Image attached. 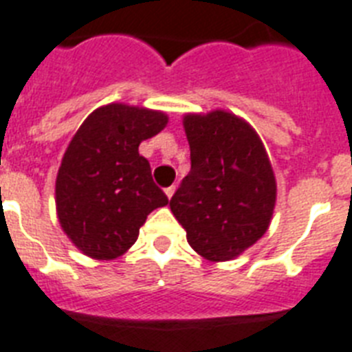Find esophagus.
I'll list each match as a JSON object with an SVG mask.
<instances>
[{
	"label": "esophagus",
	"mask_w": 352,
	"mask_h": 352,
	"mask_svg": "<svg viewBox=\"0 0 352 352\" xmlns=\"http://www.w3.org/2000/svg\"><path fill=\"white\" fill-rule=\"evenodd\" d=\"M164 193H166L168 199H171V197H173V193H175V186H170V188H166V190H164Z\"/></svg>",
	"instance_id": "obj_1"
}]
</instances>
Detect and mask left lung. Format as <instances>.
<instances>
[{
  "mask_svg": "<svg viewBox=\"0 0 352 352\" xmlns=\"http://www.w3.org/2000/svg\"><path fill=\"white\" fill-rule=\"evenodd\" d=\"M191 170L170 208L188 244L210 262L242 255L273 219L276 179L258 133L226 110L186 113Z\"/></svg>",
  "mask_w": 352,
  "mask_h": 352,
  "instance_id": "8db88e82",
  "label": "left lung"
}]
</instances>
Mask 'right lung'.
I'll list each match as a JSON object with an SVG mask.
<instances>
[{
  "label": "right lung",
  "instance_id": "right-lung-1",
  "mask_svg": "<svg viewBox=\"0 0 352 352\" xmlns=\"http://www.w3.org/2000/svg\"><path fill=\"white\" fill-rule=\"evenodd\" d=\"M168 124L164 111L110 102L82 121L61 159L56 211L63 231L90 258L113 260L135 244L141 226L168 204L139 144Z\"/></svg>",
  "mask_w": 352,
  "mask_h": 352
}]
</instances>
